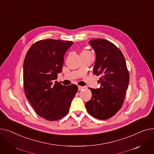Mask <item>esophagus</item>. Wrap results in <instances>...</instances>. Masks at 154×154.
I'll use <instances>...</instances> for the list:
<instances>
[{
  "instance_id": "1",
  "label": "esophagus",
  "mask_w": 154,
  "mask_h": 154,
  "mask_svg": "<svg viewBox=\"0 0 154 154\" xmlns=\"http://www.w3.org/2000/svg\"><path fill=\"white\" fill-rule=\"evenodd\" d=\"M85 87H84V86H78V90H79V91H81V90L85 89Z\"/></svg>"
}]
</instances>
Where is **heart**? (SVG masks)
<instances>
[{
  "label": "heart",
  "mask_w": 154,
  "mask_h": 154,
  "mask_svg": "<svg viewBox=\"0 0 154 154\" xmlns=\"http://www.w3.org/2000/svg\"><path fill=\"white\" fill-rule=\"evenodd\" d=\"M88 53H89V52L88 51L84 50V51H83L82 52H81V55H85V54H88Z\"/></svg>",
  "instance_id": "b5f03b06"
}]
</instances>
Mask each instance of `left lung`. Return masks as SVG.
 <instances>
[{
  "mask_svg": "<svg viewBox=\"0 0 154 154\" xmlns=\"http://www.w3.org/2000/svg\"><path fill=\"white\" fill-rule=\"evenodd\" d=\"M89 43L96 53L93 74L101 76V86L89 88L92 97L85 105L90 115L99 119H107L122 106L129 83V71L122 53L112 43L97 38Z\"/></svg>",
  "mask_w": 154,
  "mask_h": 154,
  "instance_id": "obj_1",
  "label": "left lung"
}]
</instances>
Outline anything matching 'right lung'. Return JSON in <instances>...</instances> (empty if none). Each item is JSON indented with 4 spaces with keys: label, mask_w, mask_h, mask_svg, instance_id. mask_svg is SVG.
Segmentation results:
<instances>
[{
    "label": "right lung",
    "mask_w": 154,
    "mask_h": 154,
    "mask_svg": "<svg viewBox=\"0 0 154 154\" xmlns=\"http://www.w3.org/2000/svg\"><path fill=\"white\" fill-rule=\"evenodd\" d=\"M73 42L47 39L33 44L23 62L25 93L37 114L48 121L66 116L78 91L75 85L55 81L61 73L66 51Z\"/></svg>",
    "instance_id": "add662e5"
}]
</instances>
